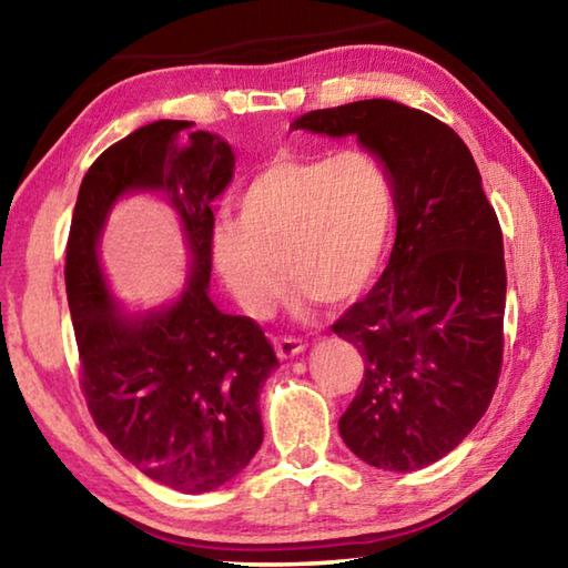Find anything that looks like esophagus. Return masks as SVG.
I'll return each mask as SVG.
<instances>
[{"instance_id": "esophagus-1", "label": "esophagus", "mask_w": 568, "mask_h": 568, "mask_svg": "<svg viewBox=\"0 0 568 568\" xmlns=\"http://www.w3.org/2000/svg\"><path fill=\"white\" fill-rule=\"evenodd\" d=\"M305 343L301 338H293V335H283V338H275V353L281 358H293V355L303 353Z\"/></svg>"}]
</instances>
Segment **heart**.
Returning <instances> with one entry per match:
<instances>
[{"mask_svg": "<svg viewBox=\"0 0 568 568\" xmlns=\"http://www.w3.org/2000/svg\"><path fill=\"white\" fill-rule=\"evenodd\" d=\"M393 210V180L371 152L275 158L240 195V223L223 220L215 227L213 263L237 305L255 318L277 301L282 266L297 311L315 301L338 305L376 277Z\"/></svg>", "mask_w": 568, "mask_h": 568, "instance_id": "obj_1", "label": "heart"}]
</instances>
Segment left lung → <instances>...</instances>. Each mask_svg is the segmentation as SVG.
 I'll return each instance as SVG.
<instances>
[{"mask_svg": "<svg viewBox=\"0 0 568 568\" xmlns=\"http://www.w3.org/2000/svg\"><path fill=\"white\" fill-rule=\"evenodd\" d=\"M293 130L355 134L393 180L388 267L331 325L365 361L338 428L365 464L430 466L474 430L504 363V235L474 155L434 114L393 100L313 110Z\"/></svg>", "mask_w": 568, "mask_h": 568, "instance_id": "obj_1", "label": "left lung"}]
</instances>
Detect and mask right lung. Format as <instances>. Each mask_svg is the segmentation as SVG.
I'll return each mask as SVG.
<instances>
[{"label": "right lung", "mask_w": 568, "mask_h": 568, "mask_svg": "<svg viewBox=\"0 0 568 568\" xmlns=\"http://www.w3.org/2000/svg\"><path fill=\"white\" fill-rule=\"evenodd\" d=\"M187 120H158L114 142L82 178L67 240L64 285L80 386L122 458L182 494H205L243 470L263 444L257 393L277 365L261 325L220 313L207 295L213 200L233 178V150ZM158 189L179 210L191 281L170 308L128 320L111 303L97 245L113 200Z\"/></svg>", "instance_id": "obj_1"}]
</instances>
